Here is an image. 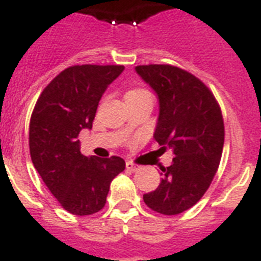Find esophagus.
<instances>
[{
  "mask_svg": "<svg viewBox=\"0 0 261 261\" xmlns=\"http://www.w3.org/2000/svg\"><path fill=\"white\" fill-rule=\"evenodd\" d=\"M126 168H127V169H128V171H131V172H135V171H138V169H139L138 165H135V164L131 163V161H127V163H126Z\"/></svg>",
  "mask_w": 261,
  "mask_h": 261,
  "instance_id": "esophagus-1",
  "label": "esophagus"
}]
</instances>
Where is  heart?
<instances>
[{
    "label": "heart",
    "mask_w": 261,
    "mask_h": 261,
    "mask_svg": "<svg viewBox=\"0 0 261 261\" xmlns=\"http://www.w3.org/2000/svg\"><path fill=\"white\" fill-rule=\"evenodd\" d=\"M143 92H146V90H143V89H131V90H128V92H127L126 96H134V94L143 93Z\"/></svg>",
    "instance_id": "b5f03b06"
}]
</instances>
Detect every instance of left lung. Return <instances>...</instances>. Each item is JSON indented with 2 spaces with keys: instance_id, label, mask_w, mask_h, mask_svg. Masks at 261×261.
<instances>
[{
  "instance_id": "obj_1",
  "label": "left lung",
  "mask_w": 261,
  "mask_h": 261,
  "mask_svg": "<svg viewBox=\"0 0 261 261\" xmlns=\"http://www.w3.org/2000/svg\"><path fill=\"white\" fill-rule=\"evenodd\" d=\"M160 102L154 139L161 149H173L169 167H163L157 190L143 195L155 213L176 215L200 200L218 171L225 126L218 101L194 74L172 65L135 67Z\"/></svg>"
}]
</instances>
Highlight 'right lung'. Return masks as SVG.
<instances>
[{"instance_id": "obj_1", "label": "right lung", "mask_w": 261, "mask_h": 261, "mask_svg": "<svg viewBox=\"0 0 261 261\" xmlns=\"http://www.w3.org/2000/svg\"><path fill=\"white\" fill-rule=\"evenodd\" d=\"M122 65H75L61 71L39 96L30 122V153L35 169L61 206L74 215L104 207L110 184L124 171V160L87 157L79 134L92 128L107 87Z\"/></svg>"}]
</instances>
